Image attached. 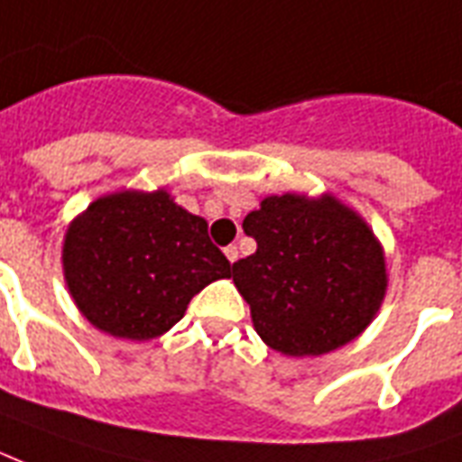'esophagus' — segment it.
Here are the masks:
<instances>
[{
  "label": "esophagus",
  "mask_w": 462,
  "mask_h": 462,
  "mask_svg": "<svg viewBox=\"0 0 462 462\" xmlns=\"http://www.w3.org/2000/svg\"><path fill=\"white\" fill-rule=\"evenodd\" d=\"M225 257L230 259L232 264H235V262H237V257H240V252H237V247H235V245H230V247H225Z\"/></svg>",
  "instance_id": "obj_1"
}]
</instances>
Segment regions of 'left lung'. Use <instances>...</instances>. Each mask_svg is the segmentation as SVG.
<instances>
[{"label":"left lung","instance_id":"left-lung-1","mask_svg":"<svg viewBox=\"0 0 462 462\" xmlns=\"http://www.w3.org/2000/svg\"><path fill=\"white\" fill-rule=\"evenodd\" d=\"M242 230L257 252L232 264V282L269 347L310 357L370 326L387 289L384 257L350 208L328 196H269Z\"/></svg>","mask_w":462,"mask_h":462}]
</instances>
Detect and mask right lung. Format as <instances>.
<instances>
[{
    "label": "right lung",
    "instance_id": "obj_1",
    "mask_svg": "<svg viewBox=\"0 0 462 462\" xmlns=\"http://www.w3.org/2000/svg\"><path fill=\"white\" fill-rule=\"evenodd\" d=\"M63 269L83 316L126 340L166 333L200 289L230 276L208 222L166 190L95 200L68 230Z\"/></svg>",
    "mask_w": 462,
    "mask_h": 462
}]
</instances>
